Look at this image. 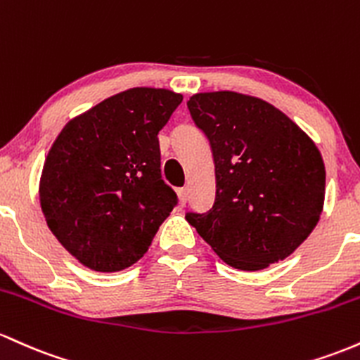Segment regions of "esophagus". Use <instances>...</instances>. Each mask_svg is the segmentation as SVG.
I'll return each mask as SVG.
<instances>
[{"label":"esophagus","instance_id":"obj_1","mask_svg":"<svg viewBox=\"0 0 360 360\" xmlns=\"http://www.w3.org/2000/svg\"><path fill=\"white\" fill-rule=\"evenodd\" d=\"M176 193H179L180 204L181 205L187 204V200H188V188L187 187H181V188H179V191H176Z\"/></svg>","mask_w":360,"mask_h":360}]
</instances>
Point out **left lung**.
Wrapping results in <instances>:
<instances>
[{
	"mask_svg": "<svg viewBox=\"0 0 360 360\" xmlns=\"http://www.w3.org/2000/svg\"><path fill=\"white\" fill-rule=\"evenodd\" d=\"M212 148L216 200L185 219L238 270L288 258L325 204V163L314 141L272 103L238 91L195 93L187 102Z\"/></svg>",
	"mask_w": 360,
	"mask_h": 360,
	"instance_id": "left-lung-1",
	"label": "left lung"
}]
</instances>
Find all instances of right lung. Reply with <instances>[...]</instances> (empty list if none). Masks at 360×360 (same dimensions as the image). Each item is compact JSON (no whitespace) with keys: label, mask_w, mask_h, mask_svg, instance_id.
<instances>
[{"label":"right lung","mask_w":360,"mask_h":360,"mask_svg":"<svg viewBox=\"0 0 360 360\" xmlns=\"http://www.w3.org/2000/svg\"><path fill=\"white\" fill-rule=\"evenodd\" d=\"M181 100L167 88H131L72 117L52 143L40 207L52 234L84 267H131L175 207V192L161 180L158 132Z\"/></svg>","instance_id":"obj_1"}]
</instances>
